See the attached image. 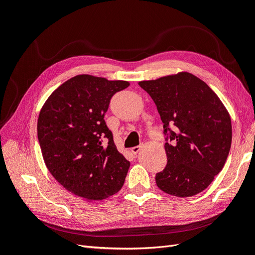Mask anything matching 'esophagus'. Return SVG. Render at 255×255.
<instances>
[{
    "mask_svg": "<svg viewBox=\"0 0 255 255\" xmlns=\"http://www.w3.org/2000/svg\"><path fill=\"white\" fill-rule=\"evenodd\" d=\"M140 150H141V145H136V146H133V148L130 149V151H132L133 154H137Z\"/></svg>",
    "mask_w": 255,
    "mask_h": 255,
    "instance_id": "1",
    "label": "esophagus"
}]
</instances>
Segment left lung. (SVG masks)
I'll use <instances>...</instances> for the list:
<instances>
[{"label":"left lung","mask_w":255,"mask_h":255,"mask_svg":"<svg viewBox=\"0 0 255 255\" xmlns=\"http://www.w3.org/2000/svg\"><path fill=\"white\" fill-rule=\"evenodd\" d=\"M164 123L167 165L159 189L186 198L203 191L226 164L232 142L230 116L217 95L188 72L139 82Z\"/></svg>","instance_id":"left-lung-1"}]
</instances>
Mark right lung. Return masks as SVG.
Listing matches in <instances>:
<instances>
[{"label":"right lung","instance_id":"right-lung-1","mask_svg":"<svg viewBox=\"0 0 255 255\" xmlns=\"http://www.w3.org/2000/svg\"><path fill=\"white\" fill-rule=\"evenodd\" d=\"M129 86L88 74L76 75L49 97L37 123L44 163L55 180L87 201L118 192L129 161L118 152L104 120L116 92Z\"/></svg>","mask_w":255,"mask_h":255}]
</instances>
